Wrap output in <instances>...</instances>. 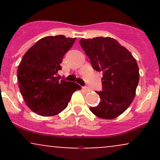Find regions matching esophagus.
Instances as JSON below:
<instances>
[{
    "label": "esophagus",
    "mask_w": 160,
    "mask_h": 160,
    "mask_svg": "<svg viewBox=\"0 0 160 160\" xmlns=\"http://www.w3.org/2000/svg\"><path fill=\"white\" fill-rule=\"evenodd\" d=\"M82 90H84L85 92H89L90 91V89H89V88L86 87V86H83V87H82Z\"/></svg>",
    "instance_id": "esophagus-1"
}]
</instances>
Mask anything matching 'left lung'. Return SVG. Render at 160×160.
I'll return each instance as SVG.
<instances>
[{
	"label": "left lung",
	"instance_id": "obj_1",
	"mask_svg": "<svg viewBox=\"0 0 160 160\" xmlns=\"http://www.w3.org/2000/svg\"><path fill=\"white\" fill-rule=\"evenodd\" d=\"M80 43L93 69L103 74L102 91L96 92L101 101L89 110L99 118L114 119L129 107L135 96L140 77L136 60L113 38H82Z\"/></svg>",
	"mask_w": 160,
	"mask_h": 160
}]
</instances>
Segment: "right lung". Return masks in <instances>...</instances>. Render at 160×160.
<instances>
[{
    "instance_id": "add662e5",
    "label": "right lung",
    "mask_w": 160,
    "mask_h": 160,
    "mask_svg": "<svg viewBox=\"0 0 160 160\" xmlns=\"http://www.w3.org/2000/svg\"><path fill=\"white\" fill-rule=\"evenodd\" d=\"M76 38L47 36L36 42L22 58L17 70L19 90L25 104L37 114L52 117L67 108L81 86L56 77L65 54Z\"/></svg>"
}]
</instances>
